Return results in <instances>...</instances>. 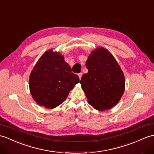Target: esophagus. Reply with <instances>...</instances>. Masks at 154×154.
I'll return each instance as SVG.
<instances>
[{"label": "esophagus", "mask_w": 154, "mask_h": 154, "mask_svg": "<svg viewBox=\"0 0 154 154\" xmlns=\"http://www.w3.org/2000/svg\"><path fill=\"white\" fill-rule=\"evenodd\" d=\"M78 75H79V79H81V77H82V75H83V73H79V74H78Z\"/></svg>", "instance_id": "esophagus-1"}]
</instances>
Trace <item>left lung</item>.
<instances>
[{
	"instance_id": "obj_1",
	"label": "left lung",
	"mask_w": 154,
	"mask_h": 154,
	"mask_svg": "<svg viewBox=\"0 0 154 154\" xmlns=\"http://www.w3.org/2000/svg\"><path fill=\"white\" fill-rule=\"evenodd\" d=\"M88 73L80 83L89 104L99 111L113 108L125 91L124 74L115 58L108 50L98 47L86 62Z\"/></svg>"
}]
</instances>
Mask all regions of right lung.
<instances>
[{"label":"right lung","instance_id":"obj_1","mask_svg":"<svg viewBox=\"0 0 154 154\" xmlns=\"http://www.w3.org/2000/svg\"><path fill=\"white\" fill-rule=\"evenodd\" d=\"M79 82V77L71 72L63 56L50 50L43 54L32 70L29 88L38 105L52 109L65 101Z\"/></svg>","mask_w":154,"mask_h":154}]
</instances>
